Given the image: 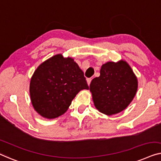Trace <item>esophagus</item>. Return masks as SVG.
I'll return each mask as SVG.
<instances>
[{"label": "esophagus", "instance_id": "1", "mask_svg": "<svg viewBox=\"0 0 161 161\" xmlns=\"http://www.w3.org/2000/svg\"><path fill=\"white\" fill-rule=\"evenodd\" d=\"M91 80H92L91 78H89V79H87V85H90V82H91Z\"/></svg>", "mask_w": 161, "mask_h": 161}]
</instances>
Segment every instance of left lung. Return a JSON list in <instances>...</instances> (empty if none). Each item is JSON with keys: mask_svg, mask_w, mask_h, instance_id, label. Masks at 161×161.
Wrapping results in <instances>:
<instances>
[{"mask_svg": "<svg viewBox=\"0 0 161 161\" xmlns=\"http://www.w3.org/2000/svg\"><path fill=\"white\" fill-rule=\"evenodd\" d=\"M138 89V80L125 60L102 65L100 76L90 85L94 106L99 112L112 115L123 112L133 101Z\"/></svg>", "mask_w": 161, "mask_h": 161, "instance_id": "left-lung-1", "label": "left lung"}]
</instances>
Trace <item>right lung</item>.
I'll return each mask as SVG.
<instances>
[{
    "label": "right lung",
    "instance_id": "obj_1",
    "mask_svg": "<svg viewBox=\"0 0 161 161\" xmlns=\"http://www.w3.org/2000/svg\"><path fill=\"white\" fill-rule=\"evenodd\" d=\"M83 71L73 58L58 54L38 65L30 82V97L38 114L55 119L68 110L76 94L88 90Z\"/></svg>",
    "mask_w": 161,
    "mask_h": 161
}]
</instances>
